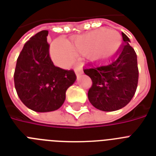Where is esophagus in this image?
<instances>
[{
	"instance_id": "esophagus-1",
	"label": "esophagus",
	"mask_w": 156,
	"mask_h": 156,
	"mask_svg": "<svg viewBox=\"0 0 156 156\" xmlns=\"http://www.w3.org/2000/svg\"><path fill=\"white\" fill-rule=\"evenodd\" d=\"M75 72H76V75H77V78H79V76H80L81 73H83V72H82V70H80V69H76Z\"/></svg>"
}]
</instances>
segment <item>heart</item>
Here are the masks:
<instances>
[{"instance_id":"1","label":"heart","mask_w":156,"mask_h":156,"mask_svg":"<svg viewBox=\"0 0 156 156\" xmlns=\"http://www.w3.org/2000/svg\"><path fill=\"white\" fill-rule=\"evenodd\" d=\"M121 45V36L116 30L106 29L93 30L72 38L69 43L57 39L51 45L50 54L61 67H68L76 55H87L91 61H103L113 55Z\"/></svg>"}]
</instances>
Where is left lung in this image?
Here are the masks:
<instances>
[{
	"instance_id": "left-lung-1",
	"label": "left lung",
	"mask_w": 156,
	"mask_h": 156,
	"mask_svg": "<svg viewBox=\"0 0 156 156\" xmlns=\"http://www.w3.org/2000/svg\"><path fill=\"white\" fill-rule=\"evenodd\" d=\"M125 44L107 61L93 63L83 69L91 78L92 86L88 90L90 104L99 110L112 112L130 102L138 87V69L137 55L122 33Z\"/></svg>"
}]
</instances>
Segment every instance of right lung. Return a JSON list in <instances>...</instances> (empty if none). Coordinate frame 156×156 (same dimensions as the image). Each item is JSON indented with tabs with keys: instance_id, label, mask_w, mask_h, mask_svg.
I'll use <instances>...</instances> for the list:
<instances>
[{
	"instance_id": "obj_1",
	"label": "right lung",
	"mask_w": 156,
	"mask_h": 156,
	"mask_svg": "<svg viewBox=\"0 0 156 156\" xmlns=\"http://www.w3.org/2000/svg\"><path fill=\"white\" fill-rule=\"evenodd\" d=\"M48 35V30H41L26 43L17 60L13 75L21 101L38 112L60 108L66 100V90L76 81L73 70L53 65Z\"/></svg>"
}]
</instances>
